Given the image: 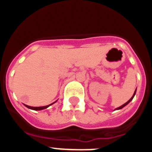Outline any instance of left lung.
I'll use <instances>...</instances> for the list:
<instances>
[{"label":"left lung","mask_w":152,"mask_h":152,"mask_svg":"<svg viewBox=\"0 0 152 152\" xmlns=\"http://www.w3.org/2000/svg\"><path fill=\"white\" fill-rule=\"evenodd\" d=\"M135 93H136V89H135V92H134V94H133V95H132V97L130 98V99L128 100V101L126 102V103H124V104H123V105H122V106H120V107H117V108H116V109H115V110H121L122 108H123V107H126V106L127 105L128 103H129L130 102H131L132 100V99H133V97H134V96H135Z\"/></svg>","instance_id":"obj_1"}]
</instances>
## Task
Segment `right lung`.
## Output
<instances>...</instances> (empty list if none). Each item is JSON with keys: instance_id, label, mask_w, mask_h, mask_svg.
<instances>
[{"instance_id": "right-lung-1", "label": "right lung", "mask_w": 152, "mask_h": 152, "mask_svg": "<svg viewBox=\"0 0 152 152\" xmlns=\"http://www.w3.org/2000/svg\"><path fill=\"white\" fill-rule=\"evenodd\" d=\"M57 101V100H56ZM56 102H54V103H52V104H53V103H55ZM52 104H49V105H47V106H45V107H30V106H28V105H26V104H24L25 105V107H26L27 108L30 109V110H44V109H46L48 108V107H49V106H51Z\"/></svg>"}]
</instances>
